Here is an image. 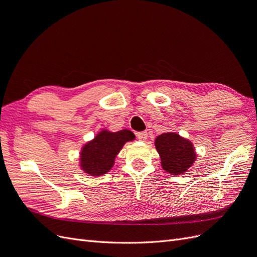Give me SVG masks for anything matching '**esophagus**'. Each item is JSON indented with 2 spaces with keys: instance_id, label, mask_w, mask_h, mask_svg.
<instances>
[{
  "instance_id": "1",
  "label": "esophagus",
  "mask_w": 257,
  "mask_h": 257,
  "mask_svg": "<svg viewBox=\"0 0 257 257\" xmlns=\"http://www.w3.org/2000/svg\"><path fill=\"white\" fill-rule=\"evenodd\" d=\"M137 138L139 139V141L145 142L148 138V133L147 132H139V133H137Z\"/></svg>"
}]
</instances>
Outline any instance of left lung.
Returning <instances> with one entry per match:
<instances>
[{"label": "left lung", "instance_id": "left-lung-1", "mask_svg": "<svg viewBox=\"0 0 257 257\" xmlns=\"http://www.w3.org/2000/svg\"><path fill=\"white\" fill-rule=\"evenodd\" d=\"M161 165L172 175H182L196 160L193 144L176 133H164L155 139Z\"/></svg>", "mask_w": 257, "mask_h": 257}]
</instances>
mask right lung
I'll use <instances>...</instances> for the list:
<instances>
[{"label": "right lung", "mask_w": 257, "mask_h": 257, "mask_svg": "<svg viewBox=\"0 0 257 257\" xmlns=\"http://www.w3.org/2000/svg\"><path fill=\"white\" fill-rule=\"evenodd\" d=\"M133 139H135V135L128 130H122L115 133L107 130L99 132L93 141L82 147L80 153L81 169L94 177L108 173L124 144Z\"/></svg>", "instance_id": "right-lung-1"}]
</instances>
